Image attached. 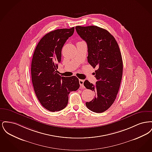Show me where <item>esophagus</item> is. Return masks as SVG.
Returning a JSON list of instances; mask_svg holds the SVG:
<instances>
[{
    "label": "esophagus",
    "instance_id": "esophagus-1",
    "mask_svg": "<svg viewBox=\"0 0 152 152\" xmlns=\"http://www.w3.org/2000/svg\"><path fill=\"white\" fill-rule=\"evenodd\" d=\"M84 80H79V83L80 85V87L82 88H84L85 87L84 86Z\"/></svg>",
    "mask_w": 152,
    "mask_h": 152
}]
</instances>
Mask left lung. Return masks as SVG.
Listing matches in <instances>:
<instances>
[{"mask_svg":"<svg viewBox=\"0 0 152 152\" xmlns=\"http://www.w3.org/2000/svg\"><path fill=\"white\" fill-rule=\"evenodd\" d=\"M86 42L88 61L95 71L96 85L86 80L84 86L94 91V98L86 105L95 113H102L113 104L122 79L123 63L121 52L115 37L106 29L96 26L75 27Z\"/></svg>","mask_w":152,"mask_h":152,"instance_id":"left-lung-1","label":"left lung"}]
</instances>
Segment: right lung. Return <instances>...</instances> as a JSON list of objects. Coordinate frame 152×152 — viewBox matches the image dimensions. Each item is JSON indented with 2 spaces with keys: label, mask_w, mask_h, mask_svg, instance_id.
<instances>
[{
  "label": "right lung",
  "mask_w": 152,
  "mask_h": 152,
  "mask_svg": "<svg viewBox=\"0 0 152 152\" xmlns=\"http://www.w3.org/2000/svg\"><path fill=\"white\" fill-rule=\"evenodd\" d=\"M75 27L52 31L40 39L31 63V77L37 98L44 108L57 112L65 108L68 94L79 88L77 77H61L57 71L61 50Z\"/></svg>",
  "instance_id": "right-lung-1"
}]
</instances>
